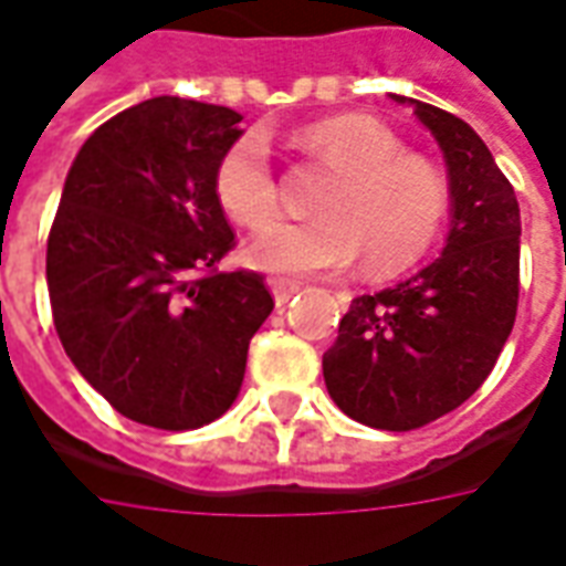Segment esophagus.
<instances>
[{
	"label": "esophagus",
	"mask_w": 566,
	"mask_h": 566,
	"mask_svg": "<svg viewBox=\"0 0 566 566\" xmlns=\"http://www.w3.org/2000/svg\"><path fill=\"white\" fill-rule=\"evenodd\" d=\"M270 291L275 296V305H287L300 294V284L296 282H284V279H270Z\"/></svg>",
	"instance_id": "34e87169"
}]
</instances>
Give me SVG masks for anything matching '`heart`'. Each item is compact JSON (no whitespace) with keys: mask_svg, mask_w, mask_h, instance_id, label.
Listing matches in <instances>:
<instances>
[{"mask_svg":"<svg viewBox=\"0 0 566 566\" xmlns=\"http://www.w3.org/2000/svg\"><path fill=\"white\" fill-rule=\"evenodd\" d=\"M300 146L338 170L317 203L315 221H282L279 177L263 132L240 134L216 165V200L230 219L261 230L249 242L251 266L279 279L336 275L366 254L368 272L392 275L429 251L450 212L441 167L405 153L375 119L338 116L300 134Z\"/></svg>","mask_w":566,"mask_h":566,"instance_id":"heart-1","label":"heart"}]
</instances>
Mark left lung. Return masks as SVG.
<instances>
[{
    "mask_svg": "<svg viewBox=\"0 0 566 566\" xmlns=\"http://www.w3.org/2000/svg\"><path fill=\"white\" fill-rule=\"evenodd\" d=\"M413 104L450 177L443 254L408 282L357 296L324 354L329 396L350 420L411 432L471 399L495 368L518 305V200L480 134Z\"/></svg>",
    "mask_w": 566,
    "mask_h": 566,
    "instance_id": "8db88e82",
    "label": "left lung"
}]
</instances>
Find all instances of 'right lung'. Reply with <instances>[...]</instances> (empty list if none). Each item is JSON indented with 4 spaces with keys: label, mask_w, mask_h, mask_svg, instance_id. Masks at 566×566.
<instances>
[{
    "label": "right lung",
    "mask_w": 566,
    "mask_h": 566,
    "mask_svg": "<svg viewBox=\"0 0 566 566\" xmlns=\"http://www.w3.org/2000/svg\"><path fill=\"white\" fill-rule=\"evenodd\" d=\"M240 119L174 95L116 113L81 146L48 237L65 354L123 417L165 432L228 411L275 305L261 272H219L237 237L212 182Z\"/></svg>",
    "instance_id": "obj_1"
}]
</instances>
